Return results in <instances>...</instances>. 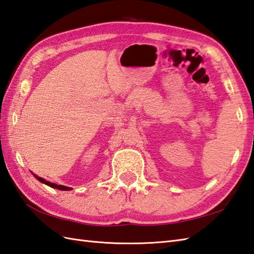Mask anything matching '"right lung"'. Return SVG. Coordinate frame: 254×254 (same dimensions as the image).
<instances>
[{"mask_svg": "<svg viewBox=\"0 0 254 254\" xmlns=\"http://www.w3.org/2000/svg\"><path fill=\"white\" fill-rule=\"evenodd\" d=\"M33 175H34V178L37 179L38 181H40L41 183H43V184H45V185H47V186H50V187H52V188H56V190H72L71 187H67V186H63V185H57V184H54V183L47 182V181H45L44 179L40 178V176H37L35 174H33Z\"/></svg>", "mask_w": 254, "mask_h": 254, "instance_id": "1", "label": "right lung"}]
</instances>
